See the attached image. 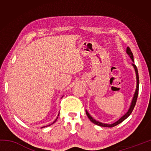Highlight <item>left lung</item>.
I'll use <instances>...</instances> for the list:
<instances>
[{"label":"left lung","mask_w":151,"mask_h":151,"mask_svg":"<svg viewBox=\"0 0 151 151\" xmlns=\"http://www.w3.org/2000/svg\"><path fill=\"white\" fill-rule=\"evenodd\" d=\"M127 55L129 56L130 58H131V59H132V62L134 63V57H133V55H132V52H131V49H130L129 47H127ZM132 66H133L134 71H135V73H136V78H137V87H136V90H135L134 92V94L133 95V97H132V101L131 103V105L129 106V109L128 110V111L125 113L123 116L122 117H121L118 121H116L115 122H114V123L112 124H105V123H103V122H101L99 121H96L95 119H94L93 117L91 116V114L88 113V112L86 111V114L87 116L88 117V119H90V121L93 122L94 124H95L96 125H99V126L100 127H115L116 126L117 124H119L122 122L123 121H124L125 119H127L128 117L129 116L130 114L132 113V111H133L134 109V107L135 106V104H136V102H137V96H138V94H139V73H138V70H137V66L135 65H134L133 63L132 64Z\"/></svg>","instance_id":"obj_1"}]
</instances>
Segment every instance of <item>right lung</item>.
<instances>
[{"label":"right lung","instance_id":"right-lung-1","mask_svg":"<svg viewBox=\"0 0 151 151\" xmlns=\"http://www.w3.org/2000/svg\"><path fill=\"white\" fill-rule=\"evenodd\" d=\"M62 97H63V96ZM58 115H59V114H58ZM57 119H58V117H57V119H55V121L54 122H52V123H51V124H48V125H47V126H45V127H41V128H45V127H48V126H50V125H52V124H54V123H55V122L56 121H57Z\"/></svg>","mask_w":151,"mask_h":151}]
</instances>
